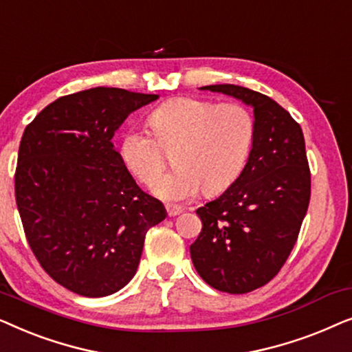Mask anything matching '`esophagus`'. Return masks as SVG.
<instances>
[{
    "instance_id": "esophagus-1",
    "label": "esophagus",
    "mask_w": 352,
    "mask_h": 352,
    "mask_svg": "<svg viewBox=\"0 0 352 352\" xmlns=\"http://www.w3.org/2000/svg\"><path fill=\"white\" fill-rule=\"evenodd\" d=\"M182 206H177V205H166V213L168 216H177L182 213Z\"/></svg>"
}]
</instances>
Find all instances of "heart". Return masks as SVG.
<instances>
[{
	"label": "heart",
	"mask_w": 352,
	"mask_h": 352,
	"mask_svg": "<svg viewBox=\"0 0 352 352\" xmlns=\"http://www.w3.org/2000/svg\"><path fill=\"white\" fill-rule=\"evenodd\" d=\"M152 134L131 128L120 141L126 170L151 186L175 153V171L162 177L153 194L168 201H182L205 194H219L242 173L254 141V120L239 102L179 96L153 109L147 118Z\"/></svg>",
	"instance_id": "1"
}]
</instances>
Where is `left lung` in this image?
<instances>
[{
	"mask_svg": "<svg viewBox=\"0 0 352 352\" xmlns=\"http://www.w3.org/2000/svg\"><path fill=\"white\" fill-rule=\"evenodd\" d=\"M201 89L252 105L254 141L243 171L223 195L200 206L190 245L199 276L216 290L248 293L277 276L295 247L311 199L301 126L276 100L235 85Z\"/></svg>",
	"mask_w": 352,
	"mask_h": 352,
	"instance_id": "left-lung-1",
	"label": "left lung"
}]
</instances>
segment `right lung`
I'll use <instances>...</instances> for the list:
<instances>
[{
    "label": "right lung",
    "instance_id": "right-lung-1",
    "mask_svg": "<svg viewBox=\"0 0 352 352\" xmlns=\"http://www.w3.org/2000/svg\"><path fill=\"white\" fill-rule=\"evenodd\" d=\"M155 99L85 89L56 99L22 134L14 182L27 242L47 276L81 296L122 290L136 274L147 230L166 218L112 144L128 115Z\"/></svg>",
    "mask_w": 352,
    "mask_h": 352
}]
</instances>
